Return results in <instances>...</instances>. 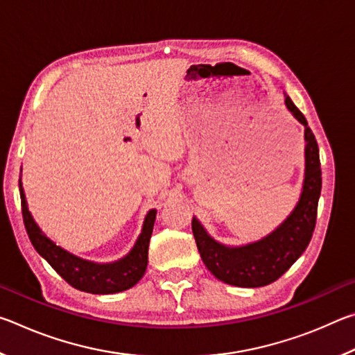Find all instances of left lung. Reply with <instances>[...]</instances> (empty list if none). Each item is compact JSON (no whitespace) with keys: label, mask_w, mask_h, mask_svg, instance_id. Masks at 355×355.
I'll return each mask as SVG.
<instances>
[{"label":"left lung","mask_w":355,"mask_h":355,"mask_svg":"<svg viewBox=\"0 0 355 355\" xmlns=\"http://www.w3.org/2000/svg\"><path fill=\"white\" fill-rule=\"evenodd\" d=\"M285 105L305 128L302 192L290 216L269 235L243 245H227L216 241L200 220L192 218V233L203 263L216 279L228 285L258 288L272 284L302 255L313 235L321 194L320 148L304 114L288 95H285Z\"/></svg>","instance_id":"obj_1"}]
</instances>
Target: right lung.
I'll list each match as a JSON object with an SVG mask.
<instances>
[{
	"label": "right lung",
	"instance_id": "obj_1",
	"mask_svg": "<svg viewBox=\"0 0 355 355\" xmlns=\"http://www.w3.org/2000/svg\"><path fill=\"white\" fill-rule=\"evenodd\" d=\"M21 213L28 236L37 254L50 263V266L76 290L92 294H114L130 290L146 274L148 263V243L152 238L156 209H150L144 219L141 235L127 255L111 263H97L76 257L51 241L35 224L28 209V202L20 178Z\"/></svg>",
	"mask_w": 355,
	"mask_h": 355
}]
</instances>
